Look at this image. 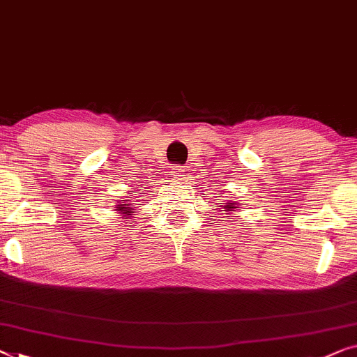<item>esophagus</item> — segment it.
Returning a JSON list of instances; mask_svg holds the SVG:
<instances>
[{
  "instance_id": "obj_1",
  "label": "esophagus",
  "mask_w": 357,
  "mask_h": 357,
  "mask_svg": "<svg viewBox=\"0 0 357 357\" xmlns=\"http://www.w3.org/2000/svg\"><path fill=\"white\" fill-rule=\"evenodd\" d=\"M170 175H172L174 180H177V182H182L185 178V169L182 166H175L170 170Z\"/></svg>"
}]
</instances>
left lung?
<instances>
[{"mask_svg": "<svg viewBox=\"0 0 357 357\" xmlns=\"http://www.w3.org/2000/svg\"><path fill=\"white\" fill-rule=\"evenodd\" d=\"M219 204H224V206H219V211L225 209L227 213H234V211L238 209V206H240V203H234V201H227V203L225 201H222V203H219Z\"/></svg>", "mask_w": 357, "mask_h": 357, "instance_id": "8db88e82", "label": "left lung"}]
</instances>
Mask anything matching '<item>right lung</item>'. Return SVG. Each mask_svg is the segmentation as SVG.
<instances>
[{
  "mask_svg": "<svg viewBox=\"0 0 357 357\" xmlns=\"http://www.w3.org/2000/svg\"><path fill=\"white\" fill-rule=\"evenodd\" d=\"M116 203H119V204L116 206V208H117L116 211H117V213L123 214L122 217H127V220L130 219L132 215H135V214H132L135 209H133V203H130V199H123L122 204H121V201H116Z\"/></svg>",
  "mask_w": 357,
  "mask_h": 357,
  "instance_id": "1",
  "label": "right lung"
}]
</instances>
